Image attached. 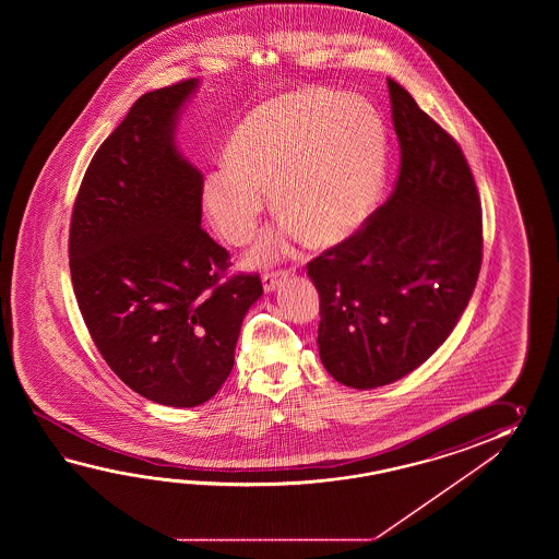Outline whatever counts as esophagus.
Masks as SVG:
<instances>
[{
  "mask_svg": "<svg viewBox=\"0 0 559 559\" xmlns=\"http://www.w3.org/2000/svg\"><path fill=\"white\" fill-rule=\"evenodd\" d=\"M287 277H289V272H285V270H280V272H265V274L262 275L263 292H265V294L274 292V289H277V285L284 284Z\"/></svg>",
  "mask_w": 559,
  "mask_h": 559,
  "instance_id": "obj_1",
  "label": "esophagus"
}]
</instances>
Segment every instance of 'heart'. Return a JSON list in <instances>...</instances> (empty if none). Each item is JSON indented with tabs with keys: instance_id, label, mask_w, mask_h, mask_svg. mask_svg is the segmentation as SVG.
I'll use <instances>...</instances> for the list:
<instances>
[{
	"instance_id": "obj_1",
	"label": "heart",
	"mask_w": 559,
	"mask_h": 559,
	"mask_svg": "<svg viewBox=\"0 0 559 559\" xmlns=\"http://www.w3.org/2000/svg\"><path fill=\"white\" fill-rule=\"evenodd\" d=\"M224 159L226 167L203 181V210L217 234L239 246L255 231L267 191L282 224L248 253V262L263 263L292 239L332 248L364 226L383 190L388 133L368 102L306 90L255 107Z\"/></svg>"
}]
</instances>
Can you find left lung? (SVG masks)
<instances>
[{
    "mask_svg": "<svg viewBox=\"0 0 559 559\" xmlns=\"http://www.w3.org/2000/svg\"><path fill=\"white\" fill-rule=\"evenodd\" d=\"M402 166L390 200L308 263L333 380L371 390L419 368L462 318L481 267V207L448 131L388 78Z\"/></svg>",
    "mask_w": 559,
    "mask_h": 559,
    "instance_id": "obj_1",
    "label": "left lung"
}]
</instances>
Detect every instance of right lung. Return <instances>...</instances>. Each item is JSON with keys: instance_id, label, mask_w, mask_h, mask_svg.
Returning <instances> with one entry per match:
<instances>
[{"instance_id": "obj_1", "label": "right lung", "mask_w": 559, "mask_h": 559, "mask_svg": "<svg viewBox=\"0 0 559 559\" xmlns=\"http://www.w3.org/2000/svg\"><path fill=\"white\" fill-rule=\"evenodd\" d=\"M200 80L142 95L99 145L78 191L70 272L107 366L155 404L212 400L234 368L260 275L219 282L229 253L202 229L203 176L176 145Z\"/></svg>"}]
</instances>
